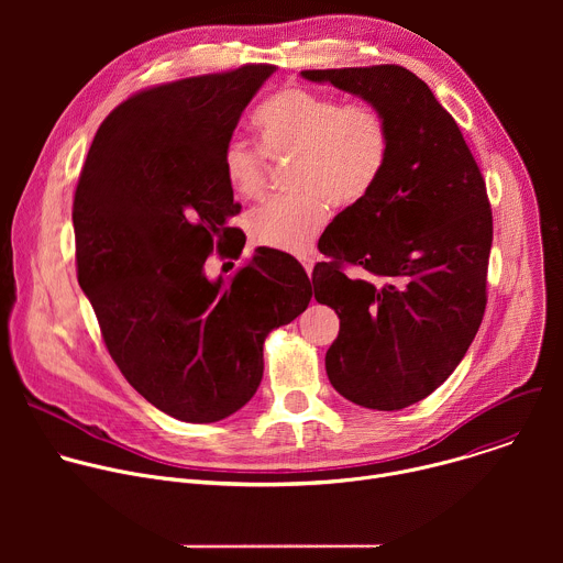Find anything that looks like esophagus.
<instances>
[{
  "label": "esophagus",
  "mask_w": 563,
  "mask_h": 563,
  "mask_svg": "<svg viewBox=\"0 0 563 563\" xmlns=\"http://www.w3.org/2000/svg\"><path fill=\"white\" fill-rule=\"evenodd\" d=\"M298 261H300V265L305 267V272L311 276L313 265H316V261H318V258H316V254H313V252H305V254H300V256H298Z\"/></svg>",
  "instance_id": "obj_1"
}]
</instances>
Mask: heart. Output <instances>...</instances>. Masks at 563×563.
I'll return each instance as SVG.
<instances>
[{
  "label": "heart",
  "mask_w": 563,
  "mask_h": 563,
  "mask_svg": "<svg viewBox=\"0 0 563 563\" xmlns=\"http://www.w3.org/2000/svg\"><path fill=\"white\" fill-rule=\"evenodd\" d=\"M254 129L269 157H296L291 183L300 194L272 198L247 216L254 243L287 254L309 250L328 222L330 202H361L389 157V124L376 107L345 104L302 87L269 96L254 113ZM262 152L235 137L224 144L222 174L235 196H263L267 157Z\"/></svg>",
  "instance_id": "heart-1"
}]
</instances>
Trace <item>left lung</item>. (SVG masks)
<instances>
[{
  "label": "left lung",
  "instance_id": "1",
  "mask_svg": "<svg viewBox=\"0 0 563 563\" xmlns=\"http://www.w3.org/2000/svg\"><path fill=\"white\" fill-rule=\"evenodd\" d=\"M376 107L389 157L374 189L318 240L313 298L341 330L325 354L334 389L369 410H404L461 363L486 311L493 209L454 118L412 70L380 64L302 70ZM350 268V273L344 269Z\"/></svg>",
  "mask_w": 563,
  "mask_h": 563
}]
</instances>
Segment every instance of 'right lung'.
<instances>
[{
    "mask_svg": "<svg viewBox=\"0 0 563 563\" xmlns=\"http://www.w3.org/2000/svg\"><path fill=\"white\" fill-rule=\"evenodd\" d=\"M274 70L245 64L131 96L100 124L77 180V280L104 345L137 394L185 423L243 408L267 334L311 300L305 269L276 250H256L231 278L205 274L213 250L243 254L222 148Z\"/></svg>",
    "mask_w": 563,
    "mask_h": 563,
    "instance_id": "obj_1",
    "label": "right lung"
}]
</instances>
